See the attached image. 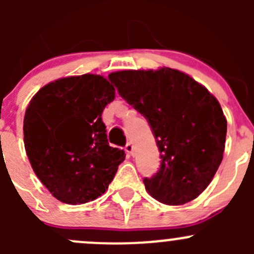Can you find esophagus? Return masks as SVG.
Returning a JSON list of instances; mask_svg holds the SVG:
<instances>
[{
    "mask_svg": "<svg viewBox=\"0 0 254 254\" xmlns=\"http://www.w3.org/2000/svg\"><path fill=\"white\" fill-rule=\"evenodd\" d=\"M125 151H127V153H129L130 156H134V146H132L131 142L127 143V146H125Z\"/></svg>",
    "mask_w": 254,
    "mask_h": 254,
    "instance_id": "1",
    "label": "esophagus"
}]
</instances>
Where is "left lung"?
I'll return each instance as SVG.
<instances>
[{"label":"left lung","instance_id":"obj_1","mask_svg":"<svg viewBox=\"0 0 254 254\" xmlns=\"http://www.w3.org/2000/svg\"><path fill=\"white\" fill-rule=\"evenodd\" d=\"M108 77L147 119L161 152L158 172L143 179L147 193L167 205L198 198L224 157L227 122L217 99L175 68L117 71Z\"/></svg>","mask_w":254,"mask_h":254}]
</instances>
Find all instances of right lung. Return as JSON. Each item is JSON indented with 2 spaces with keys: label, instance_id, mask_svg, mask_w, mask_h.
Returning a JSON list of instances; mask_svg holds the SVG:
<instances>
[{
  "label": "right lung",
  "instance_id": "right-lung-1",
  "mask_svg": "<svg viewBox=\"0 0 254 254\" xmlns=\"http://www.w3.org/2000/svg\"><path fill=\"white\" fill-rule=\"evenodd\" d=\"M115 98L103 76L56 79L37 92L23 122L33 171L63 203L84 204L108 189L125 152L109 146L102 113Z\"/></svg>",
  "mask_w": 254,
  "mask_h": 254
}]
</instances>
